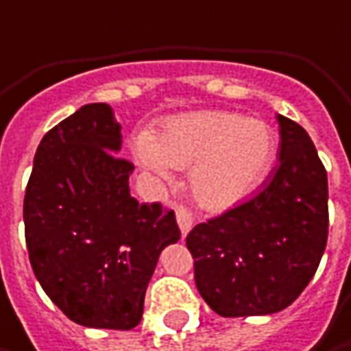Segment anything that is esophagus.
Wrapping results in <instances>:
<instances>
[{
  "mask_svg": "<svg viewBox=\"0 0 351 351\" xmlns=\"http://www.w3.org/2000/svg\"><path fill=\"white\" fill-rule=\"evenodd\" d=\"M176 218H178V224H180V230H182V237H186L192 226H194V214L190 212V208L186 206H178L176 208Z\"/></svg>",
  "mask_w": 351,
  "mask_h": 351,
  "instance_id": "1",
  "label": "esophagus"
}]
</instances>
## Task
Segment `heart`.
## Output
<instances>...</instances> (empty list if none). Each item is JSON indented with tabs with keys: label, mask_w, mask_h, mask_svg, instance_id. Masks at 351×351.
I'll use <instances>...</instances> for the list:
<instances>
[{
	"label": "heart",
	"mask_w": 351,
	"mask_h": 351,
	"mask_svg": "<svg viewBox=\"0 0 351 351\" xmlns=\"http://www.w3.org/2000/svg\"><path fill=\"white\" fill-rule=\"evenodd\" d=\"M275 133L241 112L197 110L161 125L155 139L135 143V159L167 180L169 167L188 169L192 192L208 210H226L248 196L275 159Z\"/></svg>",
	"instance_id": "b5f03b06"
}]
</instances>
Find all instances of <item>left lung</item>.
<instances>
[{
    "label": "left lung",
    "mask_w": 351,
    "mask_h": 351,
    "mask_svg": "<svg viewBox=\"0 0 351 351\" xmlns=\"http://www.w3.org/2000/svg\"><path fill=\"white\" fill-rule=\"evenodd\" d=\"M279 167L237 208L192 228L202 299L222 317L271 315L313 279L328 244V173L307 131L277 114Z\"/></svg>",
    "instance_id": "1"
}]
</instances>
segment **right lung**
Returning a JSON list of instances; mask_svg holds the SVG:
<instances>
[{
  "label": "right lung",
  "instance_id": "add662e5",
  "mask_svg": "<svg viewBox=\"0 0 351 351\" xmlns=\"http://www.w3.org/2000/svg\"><path fill=\"white\" fill-rule=\"evenodd\" d=\"M121 141L107 103L80 107L40 141L23 197L34 275L84 328H135L161 250L180 241L173 210L129 194Z\"/></svg>",
  "mask_w": 351,
  "mask_h": 351
}]
</instances>
